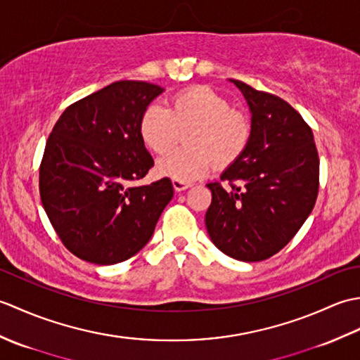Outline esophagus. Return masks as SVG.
Wrapping results in <instances>:
<instances>
[{
	"label": "esophagus",
	"instance_id": "obj_1",
	"mask_svg": "<svg viewBox=\"0 0 360 360\" xmlns=\"http://www.w3.org/2000/svg\"><path fill=\"white\" fill-rule=\"evenodd\" d=\"M172 184H173V188L176 190V192H182V190H187V188L190 187L188 182L176 181V179H173V181H172Z\"/></svg>",
	"mask_w": 360,
	"mask_h": 360
}]
</instances>
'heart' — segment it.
Returning <instances> with one entry per match:
<instances>
[{
    "instance_id": "b5f03b06",
    "label": "heart",
    "mask_w": 360,
    "mask_h": 360,
    "mask_svg": "<svg viewBox=\"0 0 360 360\" xmlns=\"http://www.w3.org/2000/svg\"><path fill=\"white\" fill-rule=\"evenodd\" d=\"M141 137L156 155H165L187 133V147L176 150L158 162L165 178L192 182L209 174L213 167L224 170L246 153L252 122L233 110L232 102L205 86H192L174 94L168 105L148 106L141 119Z\"/></svg>"
}]
</instances>
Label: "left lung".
I'll return each mask as SVG.
<instances>
[{"mask_svg": "<svg viewBox=\"0 0 360 360\" xmlns=\"http://www.w3.org/2000/svg\"><path fill=\"white\" fill-rule=\"evenodd\" d=\"M231 82L248 101L254 133L221 181L207 184L212 204L205 227L221 252L254 263L285 248L314 209L319 153L312 129L288 102ZM223 181L231 188L224 189Z\"/></svg>", "mask_w": 360, "mask_h": 360, "instance_id": "1", "label": "left lung"}]
</instances>
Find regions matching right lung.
<instances>
[{
  "mask_svg": "<svg viewBox=\"0 0 360 360\" xmlns=\"http://www.w3.org/2000/svg\"><path fill=\"white\" fill-rule=\"evenodd\" d=\"M162 91L147 82H114L68 106L48 137L41 204L65 248L88 263L116 264L137 254L173 198L168 178L131 184L155 165L139 127Z\"/></svg>",
  "mask_w": 360,
  "mask_h": 360,
  "instance_id": "add662e5",
  "label": "right lung"
}]
</instances>
